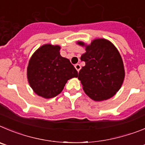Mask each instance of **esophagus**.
I'll return each instance as SVG.
<instances>
[{"instance_id": "esophagus-1", "label": "esophagus", "mask_w": 145, "mask_h": 145, "mask_svg": "<svg viewBox=\"0 0 145 145\" xmlns=\"http://www.w3.org/2000/svg\"><path fill=\"white\" fill-rule=\"evenodd\" d=\"M75 69H76V71H79V70H80V69H81V66L79 64H76L75 66Z\"/></svg>"}]
</instances>
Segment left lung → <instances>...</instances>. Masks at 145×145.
Masks as SVG:
<instances>
[{"mask_svg":"<svg viewBox=\"0 0 145 145\" xmlns=\"http://www.w3.org/2000/svg\"><path fill=\"white\" fill-rule=\"evenodd\" d=\"M76 43L85 47L86 53L81 56L85 66L79 71L78 79L86 95L95 101L114 96L125 77L123 60L117 48L104 38L95 39L89 45L82 41Z\"/></svg>","mask_w":145,"mask_h":145,"instance_id":"8db88e82","label":"left lung"}]
</instances>
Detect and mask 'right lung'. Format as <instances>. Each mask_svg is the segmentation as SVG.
Masks as SVG:
<instances>
[{
	"label": "right lung",
	"mask_w": 145,
	"mask_h": 145,
	"mask_svg": "<svg viewBox=\"0 0 145 145\" xmlns=\"http://www.w3.org/2000/svg\"><path fill=\"white\" fill-rule=\"evenodd\" d=\"M61 47L45 44L37 49L29 61L27 79L35 93L44 98L61 93L69 79L78 72L68 58L60 54Z\"/></svg>",
	"instance_id": "obj_1"
}]
</instances>
